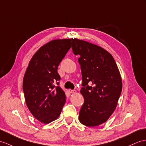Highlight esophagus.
Returning a JSON list of instances; mask_svg holds the SVG:
<instances>
[{"label": "esophagus", "instance_id": "1", "mask_svg": "<svg viewBox=\"0 0 146 146\" xmlns=\"http://www.w3.org/2000/svg\"><path fill=\"white\" fill-rule=\"evenodd\" d=\"M69 92L70 94H74V93H76V91L75 90H71V89H69Z\"/></svg>", "mask_w": 146, "mask_h": 146}]
</instances>
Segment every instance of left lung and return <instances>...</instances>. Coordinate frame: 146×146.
Instances as JSON below:
<instances>
[{"mask_svg":"<svg viewBox=\"0 0 146 146\" xmlns=\"http://www.w3.org/2000/svg\"><path fill=\"white\" fill-rule=\"evenodd\" d=\"M74 54L79 55L84 103L79 112L80 122L94 127L106 122L118 104L122 91L119 69L111 54L100 46L72 39Z\"/></svg>","mask_w":146,"mask_h":146,"instance_id":"1","label":"left lung"}]
</instances>
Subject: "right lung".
<instances>
[{
	"instance_id": "add662e5",
	"label": "right lung",
	"mask_w": 146,
	"mask_h": 146,
	"mask_svg": "<svg viewBox=\"0 0 146 146\" xmlns=\"http://www.w3.org/2000/svg\"><path fill=\"white\" fill-rule=\"evenodd\" d=\"M72 39L54 40L38 49L32 57L23 80L28 108L42 123L58 118L66 102V95L59 86L60 62L70 48Z\"/></svg>"
}]
</instances>
